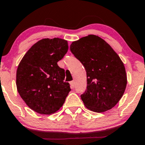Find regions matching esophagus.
<instances>
[{
    "label": "esophagus",
    "instance_id": "34e87169",
    "mask_svg": "<svg viewBox=\"0 0 145 145\" xmlns=\"http://www.w3.org/2000/svg\"><path fill=\"white\" fill-rule=\"evenodd\" d=\"M70 84H71V88H74V85H75V81H71V82H70Z\"/></svg>",
    "mask_w": 145,
    "mask_h": 145
}]
</instances>
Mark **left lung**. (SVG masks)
<instances>
[{
  "label": "left lung",
  "instance_id": "left-lung-1",
  "mask_svg": "<svg viewBox=\"0 0 145 145\" xmlns=\"http://www.w3.org/2000/svg\"><path fill=\"white\" fill-rule=\"evenodd\" d=\"M70 50L86 71V90L81 95L85 106L96 113L110 110L122 98L127 85L125 68L120 57L94 35L73 42Z\"/></svg>",
  "mask_w": 145,
  "mask_h": 145
}]
</instances>
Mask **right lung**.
I'll return each mask as SVG.
<instances>
[{
	"label": "right lung",
	"instance_id": "right-lung-1",
	"mask_svg": "<svg viewBox=\"0 0 145 145\" xmlns=\"http://www.w3.org/2000/svg\"><path fill=\"white\" fill-rule=\"evenodd\" d=\"M68 42L60 38L42 39L27 52L18 65L16 86L29 108L40 114L54 113L71 91L64 82L65 71L57 64L68 51Z\"/></svg>",
	"mask_w": 145,
	"mask_h": 145
}]
</instances>
